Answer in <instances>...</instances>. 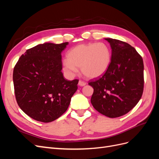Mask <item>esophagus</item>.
Masks as SVG:
<instances>
[{
	"label": "esophagus",
	"instance_id": "obj_1",
	"mask_svg": "<svg viewBox=\"0 0 159 159\" xmlns=\"http://www.w3.org/2000/svg\"><path fill=\"white\" fill-rule=\"evenodd\" d=\"M78 85H79L80 86H81V87H83V86H84V85H86V83L84 82V81H83L80 80L79 82H78Z\"/></svg>",
	"mask_w": 159,
	"mask_h": 159
}]
</instances>
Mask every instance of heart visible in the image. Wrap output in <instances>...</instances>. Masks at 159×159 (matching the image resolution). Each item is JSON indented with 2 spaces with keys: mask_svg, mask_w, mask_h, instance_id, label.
Here are the masks:
<instances>
[{
  "mask_svg": "<svg viewBox=\"0 0 159 159\" xmlns=\"http://www.w3.org/2000/svg\"><path fill=\"white\" fill-rule=\"evenodd\" d=\"M62 61V68L71 76L75 75L81 68V73L88 78L102 76L111 61L109 48L103 42L81 44L71 48Z\"/></svg>",
  "mask_w": 159,
  "mask_h": 159,
  "instance_id": "b5f03b06",
  "label": "heart"
}]
</instances>
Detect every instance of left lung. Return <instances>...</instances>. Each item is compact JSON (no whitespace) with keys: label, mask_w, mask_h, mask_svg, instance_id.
I'll return each instance as SVG.
<instances>
[{"label":"left lung","mask_w":159,"mask_h":159,"mask_svg":"<svg viewBox=\"0 0 159 159\" xmlns=\"http://www.w3.org/2000/svg\"><path fill=\"white\" fill-rule=\"evenodd\" d=\"M105 40L111 48V61L102 77L89 83L93 88L91 103L100 113L115 118L127 113L141 99L144 65L131 45L113 38Z\"/></svg>","instance_id":"8db88e82"}]
</instances>
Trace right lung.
Returning <instances> with one entry per match:
<instances>
[{
  "label": "right lung",
  "mask_w": 159,
  "mask_h": 159,
  "mask_svg": "<svg viewBox=\"0 0 159 159\" xmlns=\"http://www.w3.org/2000/svg\"><path fill=\"white\" fill-rule=\"evenodd\" d=\"M68 42H45L28 49L13 71L16 102L27 115L49 123L68 109L78 89V80H66L61 72V52Z\"/></svg>",
  "instance_id": "add662e5"
}]
</instances>
